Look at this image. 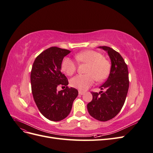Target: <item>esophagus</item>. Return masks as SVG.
Wrapping results in <instances>:
<instances>
[{
	"label": "esophagus",
	"instance_id": "esophagus-1",
	"mask_svg": "<svg viewBox=\"0 0 153 153\" xmlns=\"http://www.w3.org/2000/svg\"><path fill=\"white\" fill-rule=\"evenodd\" d=\"M84 93H85V92H84V91H78V94H79L80 95H83Z\"/></svg>",
	"mask_w": 153,
	"mask_h": 153
}]
</instances>
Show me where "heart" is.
Returning a JSON list of instances; mask_svg holds the SVG:
<instances>
[{
	"instance_id": "obj_1",
	"label": "heart",
	"mask_w": 153,
	"mask_h": 153,
	"mask_svg": "<svg viewBox=\"0 0 153 153\" xmlns=\"http://www.w3.org/2000/svg\"><path fill=\"white\" fill-rule=\"evenodd\" d=\"M76 61L87 63V74L78 75L71 80L72 87L80 90H86L94 84L96 78L98 81L105 80L108 76L110 64L107 59L100 52L87 50L75 55ZM61 69L66 75L71 76L76 71V64L69 57L64 58L61 62Z\"/></svg>"
}]
</instances>
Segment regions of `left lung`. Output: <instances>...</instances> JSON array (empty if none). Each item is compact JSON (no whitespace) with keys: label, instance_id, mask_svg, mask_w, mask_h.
Returning a JSON list of instances; mask_svg holds the SVG:
<instances>
[{"label":"left lung","instance_id":"8db88e82","mask_svg":"<svg viewBox=\"0 0 153 153\" xmlns=\"http://www.w3.org/2000/svg\"><path fill=\"white\" fill-rule=\"evenodd\" d=\"M99 48L108 52L112 66L108 79L100 87L104 91L91 92L92 100L87 104V110L92 117L107 121L119 114L126 100L129 84L128 69L119 53L106 46Z\"/></svg>","mask_w":153,"mask_h":153}]
</instances>
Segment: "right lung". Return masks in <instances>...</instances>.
<instances>
[{
    "instance_id": "add662e5",
    "label": "right lung",
    "mask_w": 153,
    "mask_h": 153,
    "mask_svg": "<svg viewBox=\"0 0 153 153\" xmlns=\"http://www.w3.org/2000/svg\"><path fill=\"white\" fill-rule=\"evenodd\" d=\"M70 51L56 47L41 52L35 59L30 73L32 93L39 112L52 121L65 119L71 112L78 92L68 87V80L61 72V62ZM66 86L57 91L56 87Z\"/></svg>"
}]
</instances>
